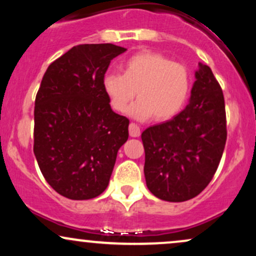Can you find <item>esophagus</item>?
<instances>
[{
	"label": "esophagus",
	"instance_id": "esophagus-1",
	"mask_svg": "<svg viewBox=\"0 0 256 256\" xmlns=\"http://www.w3.org/2000/svg\"><path fill=\"white\" fill-rule=\"evenodd\" d=\"M128 132H130L131 137H140V126L134 124V122H131V124L128 125Z\"/></svg>",
	"mask_w": 256,
	"mask_h": 256
}]
</instances>
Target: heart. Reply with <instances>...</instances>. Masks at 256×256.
Masks as SVG:
<instances>
[{
  "label": "heart",
  "instance_id": "b5f03b06",
  "mask_svg": "<svg viewBox=\"0 0 256 256\" xmlns=\"http://www.w3.org/2000/svg\"><path fill=\"white\" fill-rule=\"evenodd\" d=\"M122 72H110L104 77L102 86L110 107L124 113L132 104L130 114L134 119L146 120L154 116L165 122L177 116L190 94L192 76L185 64L176 62L162 54L140 52L128 58Z\"/></svg>",
  "mask_w": 256,
  "mask_h": 256
}]
</instances>
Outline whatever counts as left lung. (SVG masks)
<instances>
[{
  "mask_svg": "<svg viewBox=\"0 0 256 256\" xmlns=\"http://www.w3.org/2000/svg\"><path fill=\"white\" fill-rule=\"evenodd\" d=\"M198 66L185 110L142 132L146 186L164 201H188L204 192L225 148L222 90L212 70L207 64Z\"/></svg>",
  "mask_w": 256,
  "mask_h": 256,
  "instance_id": "obj_1",
  "label": "left lung"
}]
</instances>
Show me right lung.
I'll return each mask as SVG.
<instances>
[{
    "instance_id": "obj_1",
    "label": "right lung",
    "mask_w": 256,
    "mask_h": 256,
    "mask_svg": "<svg viewBox=\"0 0 256 256\" xmlns=\"http://www.w3.org/2000/svg\"><path fill=\"white\" fill-rule=\"evenodd\" d=\"M126 52L112 43L79 44L49 64L34 101V152L43 177L71 200L108 186L128 119L112 110L102 80Z\"/></svg>"
}]
</instances>
